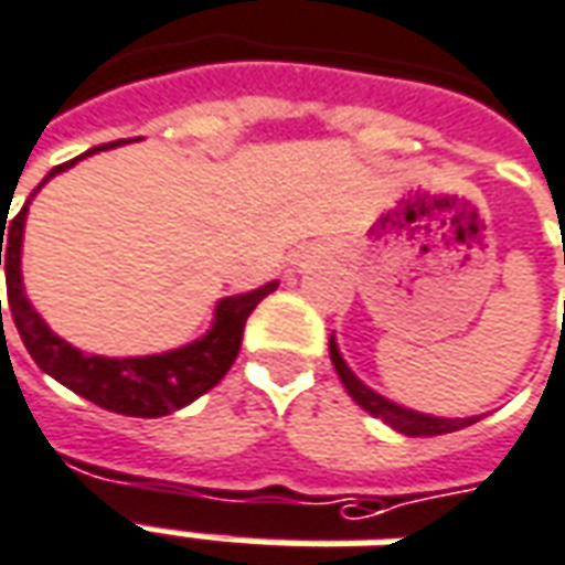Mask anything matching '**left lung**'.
Listing matches in <instances>:
<instances>
[{
	"instance_id": "1",
	"label": "left lung",
	"mask_w": 565,
	"mask_h": 565,
	"mask_svg": "<svg viewBox=\"0 0 565 565\" xmlns=\"http://www.w3.org/2000/svg\"><path fill=\"white\" fill-rule=\"evenodd\" d=\"M330 361L337 366L339 379L345 385V392L351 394V401L366 409L370 416L382 419L388 428H394L397 434H406V437H434V434H449L459 431V428H468L475 425L483 416H465V419H447V416H431V413H419V409H409L404 404H394L385 394L373 392L370 385H364L361 379L354 376V370L345 364L342 351H339L337 337H330Z\"/></svg>"
}]
</instances>
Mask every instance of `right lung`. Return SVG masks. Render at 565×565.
Instances as JSON below:
<instances>
[{
    "label": "right lung",
    "instance_id": "right-lung-1",
    "mask_svg": "<svg viewBox=\"0 0 565 565\" xmlns=\"http://www.w3.org/2000/svg\"><path fill=\"white\" fill-rule=\"evenodd\" d=\"M118 143L94 146L85 156H94L100 149H113ZM78 159L57 164L54 171L33 189V195L26 199L21 214L8 223V228H0V266L6 263V284H8V309L14 318V327L21 333L23 345L33 354L42 373L57 379L70 392L85 397L90 404L104 406L109 413L121 416H140V419H159L173 409H183L195 397L211 392L220 379L226 376L228 366L235 364L238 349H242L244 323L250 318V311L271 294L278 290V281L263 284L247 294L223 296L216 302L214 321L204 337L192 339L186 345L161 354H137V358H106V354H85L76 345H70L51 330L45 318L33 309V302L23 294V275H21V250H23V226L30 214V201L35 192L49 183L51 177H57L66 168H73ZM0 321H2V302H0Z\"/></svg>",
    "mask_w": 565,
    "mask_h": 565
}]
</instances>
